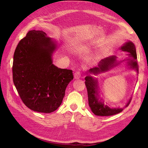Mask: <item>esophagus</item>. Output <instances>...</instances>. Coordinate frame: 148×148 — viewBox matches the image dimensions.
Returning a JSON list of instances; mask_svg holds the SVG:
<instances>
[{"instance_id":"esophagus-1","label":"esophagus","mask_w":148,"mask_h":148,"mask_svg":"<svg viewBox=\"0 0 148 148\" xmlns=\"http://www.w3.org/2000/svg\"><path fill=\"white\" fill-rule=\"evenodd\" d=\"M74 77L75 79H79L81 78V73L79 71H77L74 74Z\"/></svg>"}]
</instances>
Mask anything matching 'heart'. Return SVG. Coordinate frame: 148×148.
Wrapping results in <instances>:
<instances>
[{
    "label": "heart",
    "mask_w": 148,
    "mask_h": 148,
    "mask_svg": "<svg viewBox=\"0 0 148 148\" xmlns=\"http://www.w3.org/2000/svg\"><path fill=\"white\" fill-rule=\"evenodd\" d=\"M79 50L80 52H82L83 53H87V52H89V49L88 47L86 45H84V44H83V45H81V46L79 47ZM92 60H94V61L97 60V57H93L92 59Z\"/></svg>",
    "instance_id": "b5f03b06"
}]
</instances>
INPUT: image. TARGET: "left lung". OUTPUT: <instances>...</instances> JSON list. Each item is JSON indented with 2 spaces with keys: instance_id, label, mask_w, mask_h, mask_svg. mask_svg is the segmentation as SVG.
Here are the masks:
<instances>
[{
  "instance_id": "1",
  "label": "left lung",
  "mask_w": 148,
  "mask_h": 148,
  "mask_svg": "<svg viewBox=\"0 0 148 148\" xmlns=\"http://www.w3.org/2000/svg\"><path fill=\"white\" fill-rule=\"evenodd\" d=\"M120 50L128 52L126 59L123 60L117 59L115 56H111L99 61L97 66L89 69L88 75L85 77V84L88 91V103L90 109L94 114L98 116H110L121 112L125 107H127L131 101L132 97L129 99L123 107H110L105 103L104 99L101 97L98 79L91 75H98L110 71L115 67L125 62V65L129 69L134 70L138 73V65L137 63V56L135 46L132 41H127L120 48Z\"/></svg>"
}]
</instances>
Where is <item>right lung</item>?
I'll list each match as a JSON object with an SVG mask.
<instances>
[{"label":"right lung","instance_id":"obj_1","mask_svg":"<svg viewBox=\"0 0 148 148\" xmlns=\"http://www.w3.org/2000/svg\"><path fill=\"white\" fill-rule=\"evenodd\" d=\"M56 41L42 31L31 30L19 42L13 56V81L22 101L33 111L51 113L59 108L72 70L58 68L53 54Z\"/></svg>","mask_w":148,"mask_h":148}]
</instances>
